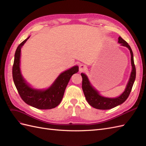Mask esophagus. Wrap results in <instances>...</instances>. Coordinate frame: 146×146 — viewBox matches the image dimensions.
I'll return each mask as SVG.
<instances>
[{
    "instance_id": "obj_1",
    "label": "esophagus",
    "mask_w": 146,
    "mask_h": 146,
    "mask_svg": "<svg viewBox=\"0 0 146 146\" xmlns=\"http://www.w3.org/2000/svg\"><path fill=\"white\" fill-rule=\"evenodd\" d=\"M87 69V67L86 65H84V64H81L79 66V71L80 72H83V71H85V70Z\"/></svg>"
}]
</instances>
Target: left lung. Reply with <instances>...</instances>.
<instances>
[{
	"mask_svg": "<svg viewBox=\"0 0 146 146\" xmlns=\"http://www.w3.org/2000/svg\"><path fill=\"white\" fill-rule=\"evenodd\" d=\"M118 42L121 46H125L129 48L131 54V64L132 70L130 74L129 80L128 82L126 88L123 93L116 98H105L100 95L99 92L92 86L89 81L86 75L82 73V89L85 98L91 106L96 109L99 110H109L122 104L127 100L129 96L130 92L133 87V83L136 78V68L134 64L133 54L130 46L125 40L119 36L118 38Z\"/></svg>",
	"mask_w": 146,
	"mask_h": 146,
	"instance_id": "left-lung-1",
	"label": "left lung"
}]
</instances>
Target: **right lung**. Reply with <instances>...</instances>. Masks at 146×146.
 Returning a JSON list of instances; mask_svg holds the SVG:
<instances>
[{
	"instance_id": "right-lung-1",
	"label": "right lung",
	"mask_w": 146,
	"mask_h": 146,
	"mask_svg": "<svg viewBox=\"0 0 146 146\" xmlns=\"http://www.w3.org/2000/svg\"><path fill=\"white\" fill-rule=\"evenodd\" d=\"M30 38L28 37L17 47L13 66V78L21 99L25 102L38 109L48 110L58 106L63 98L66 88L73 74L78 72V67L73 66L60 74V76L47 90H36L31 87L24 80L20 69L21 49Z\"/></svg>"
}]
</instances>
